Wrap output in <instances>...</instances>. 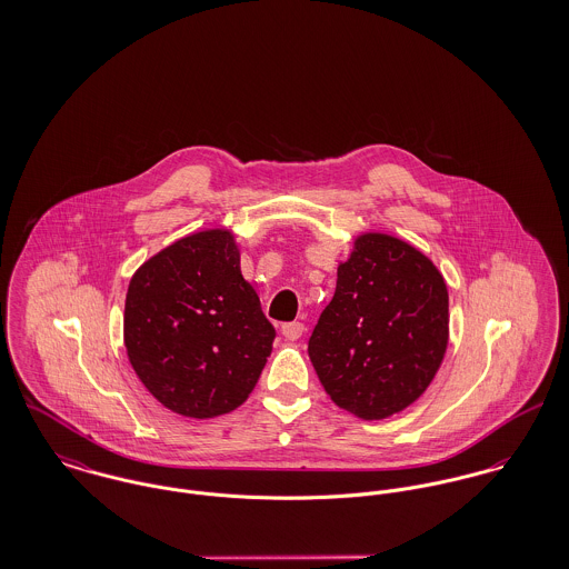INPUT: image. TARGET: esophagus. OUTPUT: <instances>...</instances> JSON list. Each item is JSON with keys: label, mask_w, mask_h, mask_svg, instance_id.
I'll return each instance as SVG.
<instances>
[{"label": "esophagus", "mask_w": 569, "mask_h": 569, "mask_svg": "<svg viewBox=\"0 0 569 569\" xmlns=\"http://www.w3.org/2000/svg\"><path fill=\"white\" fill-rule=\"evenodd\" d=\"M280 332H282L284 339L296 341V339H300L305 335V325L302 322H287V325H282Z\"/></svg>", "instance_id": "1"}]
</instances>
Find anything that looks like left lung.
Listing matches in <instances>:
<instances>
[{"mask_svg":"<svg viewBox=\"0 0 569 569\" xmlns=\"http://www.w3.org/2000/svg\"><path fill=\"white\" fill-rule=\"evenodd\" d=\"M449 343V291L438 267L392 234L363 232L337 267L309 357L335 406L390 418L422 397Z\"/></svg>","mask_w":569,"mask_h":569,"instance_id":"left-lung-1","label":"left lung"}]
</instances>
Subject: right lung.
Returning <instances> with one entry per match:
<instances>
[{
  "mask_svg": "<svg viewBox=\"0 0 569 569\" xmlns=\"http://www.w3.org/2000/svg\"><path fill=\"white\" fill-rule=\"evenodd\" d=\"M276 330L241 273L232 230L174 241L138 267L124 300V348L166 409L214 418L243 406Z\"/></svg>",
  "mask_w": 569,
  "mask_h": 569,
  "instance_id": "1",
  "label": "right lung"
}]
</instances>
